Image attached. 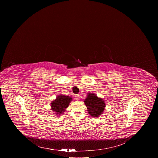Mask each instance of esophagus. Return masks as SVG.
<instances>
[{
  "instance_id": "34e87169",
  "label": "esophagus",
  "mask_w": 158,
  "mask_h": 158,
  "mask_svg": "<svg viewBox=\"0 0 158 158\" xmlns=\"http://www.w3.org/2000/svg\"><path fill=\"white\" fill-rule=\"evenodd\" d=\"M75 98L77 100H79V98H80V96H79V94H77V95H75Z\"/></svg>"
}]
</instances>
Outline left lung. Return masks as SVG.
<instances>
[{
  "instance_id": "obj_1",
  "label": "left lung",
  "mask_w": 158,
  "mask_h": 158,
  "mask_svg": "<svg viewBox=\"0 0 158 158\" xmlns=\"http://www.w3.org/2000/svg\"><path fill=\"white\" fill-rule=\"evenodd\" d=\"M84 102L91 116L98 118L104 113L106 107L105 101L103 98H98L95 94L88 93Z\"/></svg>"
}]
</instances>
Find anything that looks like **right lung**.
I'll return each instance as SVG.
<instances>
[{
    "mask_svg": "<svg viewBox=\"0 0 158 158\" xmlns=\"http://www.w3.org/2000/svg\"><path fill=\"white\" fill-rule=\"evenodd\" d=\"M72 98L69 96L59 95L51 103V110L57 115L64 114L66 109L69 106Z\"/></svg>",
    "mask_w": 158,
    "mask_h": 158,
    "instance_id": "add662e5",
    "label": "right lung"
}]
</instances>
